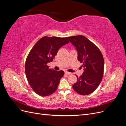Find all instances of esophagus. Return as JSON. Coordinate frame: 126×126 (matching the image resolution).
<instances>
[{
  "label": "esophagus",
  "instance_id": "34e87169",
  "mask_svg": "<svg viewBox=\"0 0 126 126\" xmlns=\"http://www.w3.org/2000/svg\"><path fill=\"white\" fill-rule=\"evenodd\" d=\"M64 73H65L66 75H71V72H69L67 71H66L65 72H64Z\"/></svg>",
  "mask_w": 126,
  "mask_h": 126
}]
</instances>
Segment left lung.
<instances>
[{"label": "left lung", "mask_w": 126, "mask_h": 126, "mask_svg": "<svg viewBox=\"0 0 126 126\" xmlns=\"http://www.w3.org/2000/svg\"><path fill=\"white\" fill-rule=\"evenodd\" d=\"M76 47L78 60L84 69L82 75L72 86L76 93L87 95L93 93L102 80L104 70V60L99 48L86 37L82 35L67 37Z\"/></svg>", "instance_id": "obj_1"}]
</instances>
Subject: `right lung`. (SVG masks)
Here are the masks:
<instances>
[{"label": "right lung", "mask_w": 126, "mask_h": 126, "mask_svg": "<svg viewBox=\"0 0 126 126\" xmlns=\"http://www.w3.org/2000/svg\"><path fill=\"white\" fill-rule=\"evenodd\" d=\"M68 43L67 37L45 36L37 42L29 53L25 63L26 76L37 94L47 96L57 90L64 71L49 69L47 63L52 62L59 49Z\"/></svg>", "instance_id": "right-lung-1"}]
</instances>
